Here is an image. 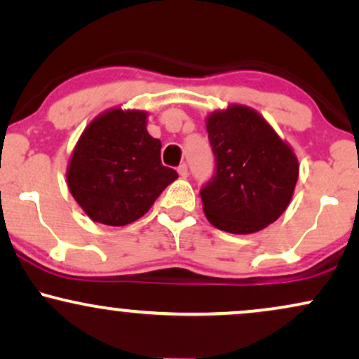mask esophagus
<instances>
[{
	"label": "esophagus",
	"instance_id": "34e87169",
	"mask_svg": "<svg viewBox=\"0 0 359 359\" xmlns=\"http://www.w3.org/2000/svg\"><path fill=\"white\" fill-rule=\"evenodd\" d=\"M177 172H179L180 177H187V175H189V167H187V164H180L179 169H177Z\"/></svg>",
	"mask_w": 359,
	"mask_h": 359
}]
</instances>
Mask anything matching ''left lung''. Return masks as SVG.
<instances>
[{
  "label": "left lung",
  "instance_id": "1",
  "mask_svg": "<svg viewBox=\"0 0 359 359\" xmlns=\"http://www.w3.org/2000/svg\"><path fill=\"white\" fill-rule=\"evenodd\" d=\"M215 174L201 190L203 212L217 229L255 233L273 224L298 180V158L257 111L232 104L207 117Z\"/></svg>",
  "mask_w": 359,
  "mask_h": 359
}]
</instances>
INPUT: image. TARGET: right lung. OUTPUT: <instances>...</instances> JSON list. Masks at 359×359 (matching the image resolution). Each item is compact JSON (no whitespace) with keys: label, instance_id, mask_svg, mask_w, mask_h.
I'll use <instances>...</instances> for the list:
<instances>
[{"label":"right lung","instance_id":"1","mask_svg":"<svg viewBox=\"0 0 359 359\" xmlns=\"http://www.w3.org/2000/svg\"><path fill=\"white\" fill-rule=\"evenodd\" d=\"M147 112H102L72 151L67 187L89 219L104 225L133 224L154 205L179 174L161 162V140L147 133Z\"/></svg>","mask_w":359,"mask_h":359}]
</instances>
